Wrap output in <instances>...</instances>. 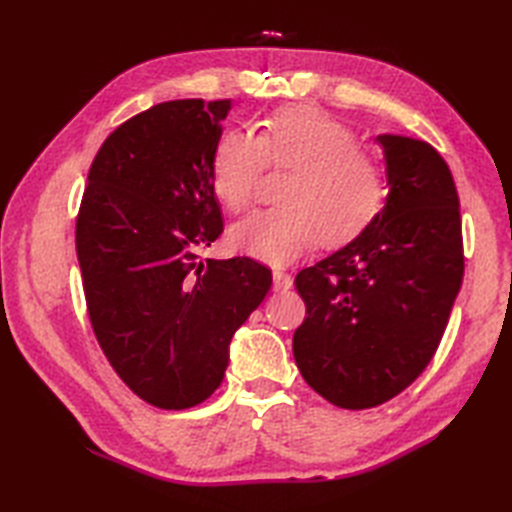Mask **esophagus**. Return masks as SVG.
Returning a JSON list of instances; mask_svg holds the SVG:
<instances>
[{
    "mask_svg": "<svg viewBox=\"0 0 512 512\" xmlns=\"http://www.w3.org/2000/svg\"><path fill=\"white\" fill-rule=\"evenodd\" d=\"M273 281H275V290L277 292H286L292 288V277L286 273V270L275 268L273 270Z\"/></svg>",
    "mask_w": 512,
    "mask_h": 512,
    "instance_id": "obj_1",
    "label": "esophagus"
}]
</instances>
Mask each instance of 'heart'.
Listing matches in <instances>:
<instances>
[{
    "mask_svg": "<svg viewBox=\"0 0 512 512\" xmlns=\"http://www.w3.org/2000/svg\"><path fill=\"white\" fill-rule=\"evenodd\" d=\"M354 143L350 129L314 107L268 116L257 136L224 132L211 156V182L228 211H244L253 200L264 162L295 169L279 191L281 206L231 228L228 242L237 253L284 264L319 239L332 248L367 231L383 206L385 182L376 160Z\"/></svg>",
    "mask_w": 512,
    "mask_h": 512,
    "instance_id": "1",
    "label": "heart"
}]
</instances>
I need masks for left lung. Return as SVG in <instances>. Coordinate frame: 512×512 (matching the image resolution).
<instances>
[{
    "mask_svg": "<svg viewBox=\"0 0 512 512\" xmlns=\"http://www.w3.org/2000/svg\"><path fill=\"white\" fill-rule=\"evenodd\" d=\"M376 143L385 158L383 211L295 279L306 321L292 354L306 383L341 409L383 405L424 372L464 275L449 165L424 140L378 134Z\"/></svg>",
    "mask_w": 512,
    "mask_h": 512,
    "instance_id": "obj_1",
    "label": "left lung"
}]
</instances>
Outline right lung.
Instances as JSON below:
<instances>
[{
	"mask_svg": "<svg viewBox=\"0 0 512 512\" xmlns=\"http://www.w3.org/2000/svg\"><path fill=\"white\" fill-rule=\"evenodd\" d=\"M233 101H167L96 154L76 255L96 339L149 405L187 409L220 387L239 325L273 286L250 257L202 259L222 235L211 156Z\"/></svg>",
	"mask_w": 512,
	"mask_h": 512,
	"instance_id": "right-lung-1",
	"label": "right lung"
}]
</instances>
